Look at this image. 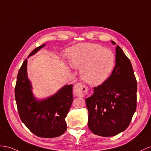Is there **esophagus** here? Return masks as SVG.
I'll list each match as a JSON object with an SVG mask.
<instances>
[{
  "label": "esophagus",
  "instance_id": "obj_1",
  "mask_svg": "<svg viewBox=\"0 0 151 151\" xmlns=\"http://www.w3.org/2000/svg\"><path fill=\"white\" fill-rule=\"evenodd\" d=\"M73 92L76 96L83 97L87 94L88 88L82 83H78L75 85L74 88H73Z\"/></svg>",
  "mask_w": 151,
  "mask_h": 151
}]
</instances>
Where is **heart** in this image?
<instances>
[{
  "label": "heart",
  "instance_id": "1",
  "mask_svg": "<svg viewBox=\"0 0 151 151\" xmlns=\"http://www.w3.org/2000/svg\"><path fill=\"white\" fill-rule=\"evenodd\" d=\"M71 66L80 69V75L86 82L100 85L113 72L115 55L111 50L94 43H79L68 52Z\"/></svg>",
  "mask_w": 151,
  "mask_h": 151
}]
</instances>
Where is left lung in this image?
I'll return each mask as SVG.
<instances>
[{"label": "left lung", "mask_w": 151, "mask_h": 151, "mask_svg": "<svg viewBox=\"0 0 151 151\" xmlns=\"http://www.w3.org/2000/svg\"><path fill=\"white\" fill-rule=\"evenodd\" d=\"M115 53V66L111 75L94 87V94L86 99L88 127L94 134L105 137L124 131L137 108V82L131 61L118 45Z\"/></svg>", "instance_id": "obj_1"}]
</instances>
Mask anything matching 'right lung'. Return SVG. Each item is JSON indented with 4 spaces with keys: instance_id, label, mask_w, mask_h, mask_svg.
Masks as SVG:
<instances>
[{
    "instance_id": "1",
    "label": "right lung",
    "mask_w": 151,
    "mask_h": 151,
    "mask_svg": "<svg viewBox=\"0 0 151 151\" xmlns=\"http://www.w3.org/2000/svg\"><path fill=\"white\" fill-rule=\"evenodd\" d=\"M46 44L34 49L28 58L36 54ZM73 85H65L56 93L38 99L34 95L31 82L27 75V59L18 71L15 87L19 115L23 123L36 136L55 138L67 129L65 118L73 101Z\"/></svg>"
}]
</instances>
